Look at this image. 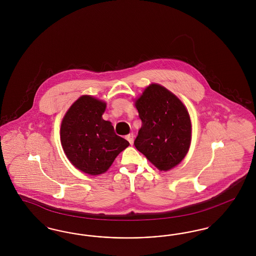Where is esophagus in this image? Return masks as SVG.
<instances>
[{
	"instance_id": "esophagus-1",
	"label": "esophagus",
	"mask_w": 256,
	"mask_h": 256,
	"mask_svg": "<svg viewBox=\"0 0 256 256\" xmlns=\"http://www.w3.org/2000/svg\"><path fill=\"white\" fill-rule=\"evenodd\" d=\"M126 140L130 142V145H132L134 144V134H128V135H126Z\"/></svg>"
}]
</instances>
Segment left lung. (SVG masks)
I'll use <instances>...</instances> for the list:
<instances>
[{
  "instance_id": "8db88e82",
  "label": "left lung",
  "mask_w": 256,
  "mask_h": 256,
  "mask_svg": "<svg viewBox=\"0 0 256 256\" xmlns=\"http://www.w3.org/2000/svg\"><path fill=\"white\" fill-rule=\"evenodd\" d=\"M135 106L142 126L134 146L158 169L176 166L188 152L191 120L182 102L166 88L148 86Z\"/></svg>"
}]
</instances>
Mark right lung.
I'll return each instance as SVG.
<instances>
[{
    "mask_svg": "<svg viewBox=\"0 0 256 256\" xmlns=\"http://www.w3.org/2000/svg\"><path fill=\"white\" fill-rule=\"evenodd\" d=\"M106 104L91 96L76 100L65 114L61 145L76 168L96 176L106 172L130 143L117 135L110 121L102 119Z\"/></svg>",
    "mask_w": 256,
    "mask_h": 256,
    "instance_id": "obj_1",
    "label": "right lung"
}]
</instances>
